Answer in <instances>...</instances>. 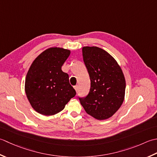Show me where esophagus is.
<instances>
[{
	"label": "esophagus",
	"instance_id": "esophagus-1",
	"mask_svg": "<svg viewBox=\"0 0 157 157\" xmlns=\"http://www.w3.org/2000/svg\"><path fill=\"white\" fill-rule=\"evenodd\" d=\"M74 88H75V90H76V91L77 92V91H78V85H76V86H75Z\"/></svg>",
	"mask_w": 157,
	"mask_h": 157
}]
</instances>
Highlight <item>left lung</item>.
I'll return each instance as SVG.
<instances>
[{
  "mask_svg": "<svg viewBox=\"0 0 157 157\" xmlns=\"http://www.w3.org/2000/svg\"><path fill=\"white\" fill-rule=\"evenodd\" d=\"M83 61L91 80L85 98H79L88 114L98 120L111 117L124 99L126 82L120 66L114 57L98 47H84Z\"/></svg>",
  "mask_w": 157,
  "mask_h": 157,
  "instance_id": "1",
  "label": "left lung"
}]
</instances>
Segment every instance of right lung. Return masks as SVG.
<instances>
[{"label":"right lung","instance_id":"obj_1","mask_svg":"<svg viewBox=\"0 0 157 157\" xmlns=\"http://www.w3.org/2000/svg\"><path fill=\"white\" fill-rule=\"evenodd\" d=\"M70 51L51 47L41 53L32 63L25 81V91L32 107L45 116L62 111L76 95L69 76L62 66Z\"/></svg>","mask_w":157,"mask_h":157}]
</instances>
